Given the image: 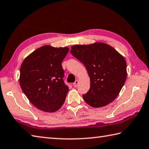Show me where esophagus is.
Masks as SVG:
<instances>
[{"mask_svg": "<svg viewBox=\"0 0 149 149\" xmlns=\"http://www.w3.org/2000/svg\"><path fill=\"white\" fill-rule=\"evenodd\" d=\"M78 80H76L74 82V84H73V86L75 87H77V86H78Z\"/></svg>", "mask_w": 149, "mask_h": 149, "instance_id": "obj_1", "label": "esophagus"}]
</instances>
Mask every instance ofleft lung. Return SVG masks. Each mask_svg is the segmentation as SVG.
Masks as SVG:
<instances>
[{
    "label": "left lung",
    "mask_w": 149,
    "mask_h": 149,
    "mask_svg": "<svg viewBox=\"0 0 149 149\" xmlns=\"http://www.w3.org/2000/svg\"><path fill=\"white\" fill-rule=\"evenodd\" d=\"M71 53L84 63L91 80L90 89L82 95L93 107L107 105L116 98L127 78V63L121 54L108 44L77 45Z\"/></svg>",
    "instance_id": "8db88e82"
}]
</instances>
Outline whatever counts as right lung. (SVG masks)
Segmentation results:
<instances>
[{"label": "right lung", "mask_w": 149, "mask_h": 149, "mask_svg": "<svg viewBox=\"0 0 149 149\" xmlns=\"http://www.w3.org/2000/svg\"><path fill=\"white\" fill-rule=\"evenodd\" d=\"M68 47L44 45L30 54L20 69V85L30 102L45 112L56 111L65 102L69 87L63 80L62 62Z\"/></svg>", "instance_id": "add662e5"}]
</instances>
